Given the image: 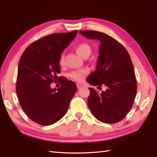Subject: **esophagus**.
Instances as JSON below:
<instances>
[{
  "label": "esophagus",
  "instance_id": "1",
  "mask_svg": "<svg viewBox=\"0 0 157 157\" xmlns=\"http://www.w3.org/2000/svg\"><path fill=\"white\" fill-rule=\"evenodd\" d=\"M77 87L78 89H81L82 88V86L80 84H77Z\"/></svg>",
  "mask_w": 157,
  "mask_h": 157
}]
</instances>
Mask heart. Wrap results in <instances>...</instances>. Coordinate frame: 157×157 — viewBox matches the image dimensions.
Segmentation results:
<instances>
[{
    "mask_svg": "<svg viewBox=\"0 0 157 157\" xmlns=\"http://www.w3.org/2000/svg\"><path fill=\"white\" fill-rule=\"evenodd\" d=\"M75 49L76 52L84 58L88 57V56L90 55L92 51L90 46L86 44V43H80V44H79L75 46ZM63 63H64V56H63V55H61L59 58V64L63 65ZM88 69L74 70V71H71V72L69 73V77L73 79V80L79 82L83 81V79L85 78L86 75L88 74Z\"/></svg>",
    "mask_w": 157,
    "mask_h": 157,
    "instance_id": "heart-1",
    "label": "heart"
}]
</instances>
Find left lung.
Masks as SVG:
<instances>
[{"mask_svg":"<svg viewBox=\"0 0 157 157\" xmlns=\"http://www.w3.org/2000/svg\"><path fill=\"white\" fill-rule=\"evenodd\" d=\"M79 33L87 38L101 41L96 71L88 76L87 82L98 86V90L102 85L107 87L101 93L89 88L88 107L98 121L117 123L132 109L137 92V82L130 56L121 43L105 33L92 30Z\"/></svg>","mask_w":157,"mask_h":157,"instance_id":"left-lung-1","label":"left lung"}]
</instances>
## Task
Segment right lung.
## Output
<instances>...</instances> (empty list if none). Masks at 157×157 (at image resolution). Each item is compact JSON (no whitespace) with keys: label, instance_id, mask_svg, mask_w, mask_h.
<instances>
[{"label":"right lung","instance_id":"right-lung-1","mask_svg":"<svg viewBox=\"0 0 157 157\" xmlns=\"http://www.w3.org/2000/svg\"><path fill=\"white\" fill-rule=\"evenodd\" d=\"M78 32L44 36L29 44L20 58L17 96L23 111L38 124L50 125L61 119L77 91L75 83L66 78L59 88L52 89L51 84L59 79L60 56Z\"/></svg>","mask_w":157,"mask_h":157}]
</instances>
